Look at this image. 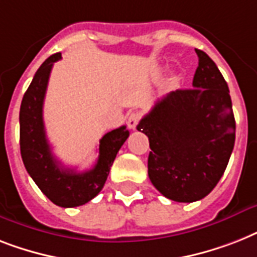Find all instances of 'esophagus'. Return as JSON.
<instances>
[{"mask_svg":"<svg viewBox=\"0 0 257 257\" xmlns=\"http://www.w3.org/2000/svg\"><path fill=\"white\" fill-rule=\"evenodd\" d=\"M140 120H141V114L139 112H132V113L128 116V126L129 129H136V126L139 125Z\"/></svg>","mask_w":257,"mask_h":257,"instance_id":"esophagus-1","label":"esophagus"}]
</instances>
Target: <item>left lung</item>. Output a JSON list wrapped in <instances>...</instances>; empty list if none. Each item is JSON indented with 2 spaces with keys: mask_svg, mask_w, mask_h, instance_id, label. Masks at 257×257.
Here are the masks:
<instances>
[{
  "mask_svg": "<svg viewBox=\"0 0 257 257\" xmlns=\"http://www.w3.org/2000/svg\"><path fill=\"white\" fill-rule=\"evenodd\" d=\"M195 53L193 88L164 96L137 125L149 139L148 174L153 186L164 197L186 203L211 193L235 144L228 85L207 54Z\"/></svg>",
  "mask_w": 257,
  "mask_h": 257,
  "instance_id": "obj_1",
  "label": "left lung"
}]
</instances>
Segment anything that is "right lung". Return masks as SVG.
I'll list each match as a JSON object with an SVG mask.
<instances>
[{"label":"right lung","mask_w":257,"mask_h":257,"mask_svg":"<svg viewBox=\"0 0 257 257\" xmlns=\"http://www.w3.org/2000/svg\"><path fill=\"white\" fill-rule=\"evenodd\" d=\"M56 53L42 63L25 92L20 109L21 156L27 173L50 201L60 207H76L89 202L101 191L116 154L129 137L125 125L103 136L95 166L78 173L62 166L54 157L43 122V101Z\"/></svg>","instance_id":"1"}]
</instances>
